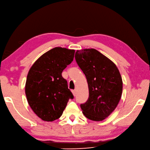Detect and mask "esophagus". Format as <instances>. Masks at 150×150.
<instances>
[{"instance_id": "1", "label": "esophagus", "mask_w": 150, "mask_h": 150, "mask_svg": "<svg viewBox=\"0 0 150 150\" xmlns=\"http://www.w3.org/2000/svg\"><path fill=\"white\" fill-rule=\"evenodd\" d=\"M72 94H73V96H76V90H72Z\"/></svg>"}]
</instances>
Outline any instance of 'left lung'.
<instances>
[{
    "mask_svg": "<svg viewBox=\"0 0 150 150\" xmlns=\"http://www.w3.org/2000/svg\"><path fill=\"white\" fill-rule=\"evenodd\" d=\"M75 58L85 74L88 99L81 104L83 115L91 120L103 121L117 106L123 90L122 76L116 65L96 49L77 50Z\"/></svg>",
    "mask_w": 150,
    "mask_h": 150,
    "instance_id": "obj_1",
    "label": "left lung"
}]
</instances>
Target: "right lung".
<instances>
[{
  "instance_id": "obj_1",
  "label": "right lung",
  "mask_w": 150,
  "mask_h": 150,
  "mask_svg": "<svg viewBox=\"0 0 150 150\" xmlns=\"http://www.w3.org/2000/svg\"><path fill=\"white\" fill-rule=\"evenodd\" d=\"M74 53V50L54 47L40 57L28 71L27 99L35 114L44 121L59 118L69 98H74L62 72L72 62Z\"/></svg>"
}]
</instances>
